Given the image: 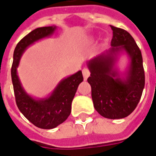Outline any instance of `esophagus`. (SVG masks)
Wrapping results in <instances>:
<instances>
[{"label":"esophagus","instance_id":"esophagus-1","mask_svg":"<svg viewBox=\"0 0 156 156\" xmlns=\"http://www.w3.org/2000/svg\"><path fill=\"white\" fill-rule=\"evenodd\" d=\"M83 78H84V80H87L88 77L90 76V71H89V69H87V68L83 69Z\"/></svg>","mask_w":156,"mask_h":156}]
</instances>
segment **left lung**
<instances>
[{
    "instance_id": "8db88e82",
    "label": "left lung",
    "mask_w": 156,
    "mask_h": 156,
    "mask_svg": "<svg viewBox=\"0 0 156 156\" xmlns=\"http://www.w3.org/2000/svg\"><path fill=\"white\" fill-rule=\"evenodd\" d=\"M110 27L112 48L88 61L90 76L87 82L91 87L95 110L105 118L121 119L132 113L138 105L145 86V73L143 56L135 40L126 30ZM121 51H125L131 59L125 78H121L115 68Z\"/></svg>"
}]
</instances>
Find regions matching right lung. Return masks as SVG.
Wrapping results in <instances>:
<instances>
[{"mask_svg": "<svg viewBox=\"0 0 156 156\" xmlns=\"http://www.w3.org/2000/svg\"><path fill=\"white\" fill-rule=\"evenodd\" d=\"M56 28L55 26L36 28L23 37L14 49L11 68L13 91L19 111L33 125L45 129L55 128L69 116L73 99L78 85L83 81L82 71L61 80L50 96L35 100L28 95L22 87L17 74V68L24 51L38 40L48 37L54 33Z\"/></svg>", "mask_w": 156, "mask_h": 156, "instance_id": "obj_1", "label": "right lung"}]
</instances>
